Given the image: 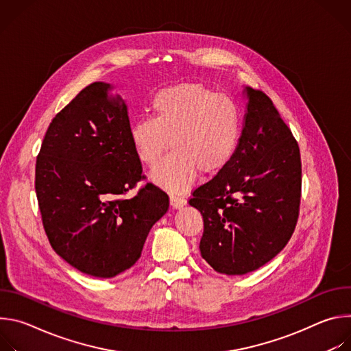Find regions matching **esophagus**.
I'll use <instances>...</instances> for the list:
<instances>
[{
  "mask_svg": "<svg viewBox=\"0 0 351 351\" xmlns=\"http://www.w3.org/2000/svg\"><path fill=\"white\" fill-rule=\"evenodd\" d=\"M186 204V198L179 194H171V206L173 208H180Z\"/></svg>",
  "mask_w": 351,
  "mask_h": 351,
  "instance_id": "obj_1",
  "label": "esophagus"
}]
</instances>
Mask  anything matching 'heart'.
<instances>
[{
  "instance_id": "heart-1",
  "label": "heart",
  "mask_w": 351,
  "mask_h": 351,
  "mask_svg": "<svg viewBox=\"0 0 351 351\" xmlns=\"http://www.w3.org/2000/svg\"><path fill=\"white\" fill-rule=\"evenodd\" d=\"M153 118L132 122L129 138L138 160L156 167L171 147L172 154L152 173L160 186L186 190L197 171L213 176L233 158L240 138V118L232 99L202 84L162 88L152 101Z\"/></svg>"
}]
</instances>
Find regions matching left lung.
<instances>
[{
	"mask_svg": "<svg viewBox=\"0 0 351 351\" xmlns=\"http://www.w3.org/2000/svg\"><path fill=\"white\" fill-rule=\"evenodd\" d=\"M247 112L233 158L189 204L203 215L202 257L219 274L244 275L290 240L302 198V158L272 99L245 87Z\"/></svg>",
	"mask_w": 351,
	"mask_h": 351,
	"instance_id": "8db88e82",
	"label": "left lung"
}]
</instances>
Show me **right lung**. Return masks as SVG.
<instances>
[{
	"label": "right lung",
	"instance_id": "1",
	"mask_svg": "<svg viewBox=\"0 0 351 351\" xmlns=\"http://www.w3.org/2000/svg\"><path fill=\"white\" fill-rule=\"evenodd\" d=\"M110 84L84 87L49 123L36 160V194L54 252L95 278H114L141 256L168 194L145 179L129 138L126 104Z\"/></svg>",
	"mask_w": 351,
	"mask_h": 351
}]
</instances>
